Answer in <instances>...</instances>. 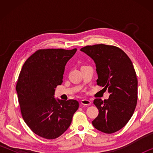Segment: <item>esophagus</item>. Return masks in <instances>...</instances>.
Masks as SVG:
<instances>
[{"mask_svg": "<svg viewBox=\"0 0 153 153\" xmlns=\"http://www.w3.org/2000/svg\"><path fill=\"white\" fill-rule=\"evenodd\" d=\"M81 103L83 105H91V101L88 99H83L81 100Z\"/></svg>", "mask_w": 153, "mask_h": 153, "instance_id": "obj_1", "label": "esophagus"}]
</instances>
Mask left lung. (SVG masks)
<instances>
[{
    "instance_id": "1",
    "label": "left lung",
    "mask_w": 153,
    "mask_h": 153,
    "mask_svg": "<svg viewBox=\"0 0 153 153\" xmlns=\"http://www.w3.org/2000/svg\"><path fill=\"white\" fill-rule=\"evenodd\" d=\"M80 51L94 61L98 86L110 93L107 100H94L99 113L92 125L102 132H116L126 125L136 107L138 79L132 62L115 46L99 44L84 46Z\"/></svg>"
}]
</instances>
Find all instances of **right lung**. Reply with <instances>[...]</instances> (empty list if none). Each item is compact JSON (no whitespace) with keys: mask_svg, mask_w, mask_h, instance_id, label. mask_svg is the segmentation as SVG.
Instances as JSON below:
<instances>
[{"mask_svg":"<svg viewBox=\"0 0 153 153\" xmlns=\"http://www.w3.org/2000/svg\"><path fill=\"white\" fill-rule=\"evenodd\" d=\"M76 48L40 49L28 58L18 77L16 90L22 115L33 133L55 139L70 126L78 109L76 100H57L55 88L63 82L65 66Z\"/></svg>","mask_w":153,"mask_h":153,"instance_id":"add662e5","label":"right lung"}]
</instances>
